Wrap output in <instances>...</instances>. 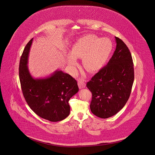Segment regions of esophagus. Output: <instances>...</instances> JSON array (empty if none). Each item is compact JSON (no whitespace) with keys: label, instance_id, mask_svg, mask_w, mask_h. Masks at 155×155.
Segmentation results:
<instances>
[{"label":"esophagus","instance_id":"esophagus-1","mask_svg":"<svg viewBox=\"0 0 155 155\" xmlns=\"http://www.w3.org/2000/svg\"><path fill=\"white\" fill-rule=\"evenodd\" d=\"M85 82H86L85 80H84L82 78L78 79V87L80 88H84L85 87V86H86Z\"/></svg>","mask_w":155,"mask_h":155}]
</instances>
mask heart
<instances>
[{
    "label": "heart",
    "instance_id": "obj_1",
    "mask_svg": "<svg viewBox=\"0 0 155 155\" xmlns=\"http://www.w3.org/2000/svg\"><path fill=\"white\" fill-rule=\"evenodd\" d=\"M112 49L113 44L109 39L87 35L73 45L71 53L66 56L67 63L71 70L75 71L78 65L76 58H82L84 67L88 71L96 72L106 63Z\"/></svg>",
    "mask_w": 155,
    "mask_h": 155
}]
</instances>
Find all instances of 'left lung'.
<instances>
[{
    "label": "left lung",
    "mask_w": 155,
    "mask_h": 155,
    "mask_svg": "<svg viewBox=\"0 0 155 155\" xmlns=\"http://www.w3.org/2000/svg\"><path fill=\"white\" fill-rule=\"evenodd\" d=\"M115 38L116 48L107 64L87 84L92 95L91 110L100 118L110 117L123 109L134 80L131 54L121 39Z\"/></svg>",
    "instance_id": "1"
}]
</instances>
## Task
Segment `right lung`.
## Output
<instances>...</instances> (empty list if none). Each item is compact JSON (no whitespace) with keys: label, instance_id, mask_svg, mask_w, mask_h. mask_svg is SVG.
<instances>
[{"label":"right lung","instance_id":"right-lung-1","mask_svg":"<svg viewBox=\"0 0 155 155\" xmlns=\"http://www.w3.org/2000/svg\"><path fill=\"white\" fill-rule=\"evenodd\" d=\"M32 40L25 46L20 61L19 78L23 96L30 108L41 118L52 122L63 120L70 114V99L79 90L77 82L61 70L45 78H34L27 66Z\"/></svg>","mask_w":155,"mask_h":155}]
</instances>
